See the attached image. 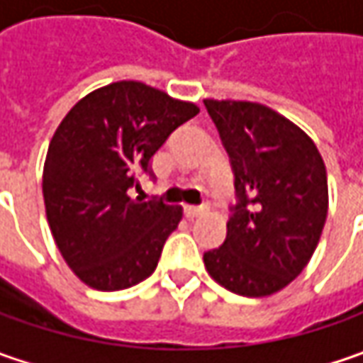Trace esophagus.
Instances as JSON below:
<instances>
[{
	"label": "esophagus",
	"instance_id": "obj_1",
	"mask_svg": "<svg viewBox=\"0 0 363 363\" xmlns=\"http://www.w3.org/2000/svg\"><path fill=\"white\" fill-rule=\"evenodd\" d=\"M184 212H186V216L188 218H196L206 212V206H186Z\"/></svg>",
	"mask_w": 363,
	"mask_h": 363
}]
</instances>
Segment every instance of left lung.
Here are the masks:
<instances>
[{"label": "left lung", "instance_id": "left-lung-1", "mask_svg": "<svg viewBox=\"0 0 363 363\" xmlns=\"http://www.w3.org/2000/svg\"><path fill=\"white\" fill-rule=\"evenodd\" d=\"M203 105L230 157L236 194L226 240L203 252V264L232 293L267 297L313 257L328 218L325 163L313 141L269 106Z\"/></svg>", "mask_w": 363, "mask_h": 363}]
</instances>
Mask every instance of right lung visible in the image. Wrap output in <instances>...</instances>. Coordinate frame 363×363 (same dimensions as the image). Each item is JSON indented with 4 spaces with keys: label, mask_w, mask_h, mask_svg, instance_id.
<instances>
[{
    "label": "right lung",
    "mask_w": 363,
    "mask_h": 363,
    "mask_svg": "<svg viewBox=\"0 0 363 363\" xmlns=\"http://www.w3.org/2000/svg\"><path fill=\"white\" fill-rule=\"evenodd\" d=\"M200 108L143 82L121 80L86 94L56 129L44 163L50 230L68 267L96 291L145 281L182 208L131 198L167 137Z\"/></svg>",
    "instance_id": "right-lung-1"
}]
</instances>
